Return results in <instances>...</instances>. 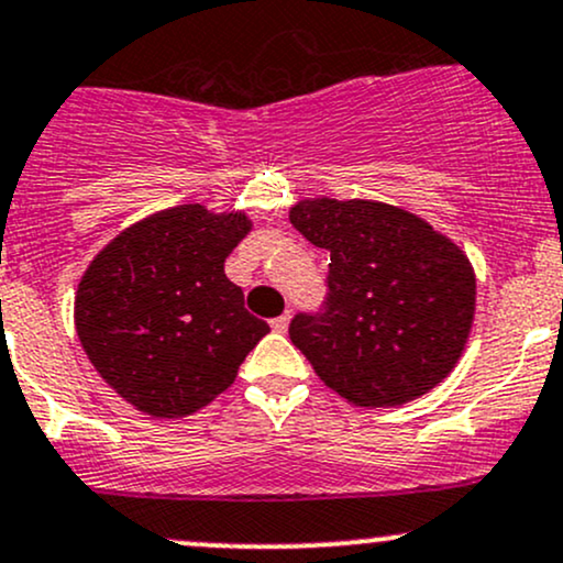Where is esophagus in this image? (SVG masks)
Segmentation results:
<instances>
[{
	"label": "esophagus",
	"mask_w": 563,
	"mask_h": 563,
	"mask_svg": "<svg viewBox=\"0 0 563 563\" xmlns=\"http://www.w3.org/2000/svg\"><path fill=\"white\" fill-rule=\"evenodd\" d=\"M288 320H291V314H280V318H275V320H269V325H272V331H277V333H283L288 329Z\"/></svg>",
	"instance_id": "obj_1"
}]
</instances>
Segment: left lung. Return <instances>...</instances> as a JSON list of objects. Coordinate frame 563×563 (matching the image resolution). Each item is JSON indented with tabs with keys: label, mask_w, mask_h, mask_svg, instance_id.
I'll return each instance as SVG.
<instances>
[{
	"label": "left lung",
	"mask_w": 563,
	"mask_h": 563,
	"mask_svg": "<svg viewBox=\"0 0 563 563\" xmlns=\"http://www.w3.org/2000/svg\"><path fill=\"white\" fill-rule=\"evenodd\" d=\"M291 224L331 251L323 312L296 314L291 342L333 393L393 409L441 385L475 314L471 258L446 234L376 200H299Z\"/></svg>",
	"instance_id": "obj_1"
}]
</instances>
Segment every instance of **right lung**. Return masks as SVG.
<instances>
[{
  "mask_svg": "<svg viewBox=\"0 0 563 563\" xmlns=\"http://www.w3.org/2000/svg\"><path fill=\"white\" fill-rule=\"evenodd\" d=\"M249 232L243 211L165 208L122 230L85 269L77 336L101 379L141 413L178 419L208 406L269 333L224 275Z\"/></svg>",
  "mask_w": 563,
  "mask_h": 563,
  "instance_id": "add662e5",
  "label": "right lung"
}]
</instances>
